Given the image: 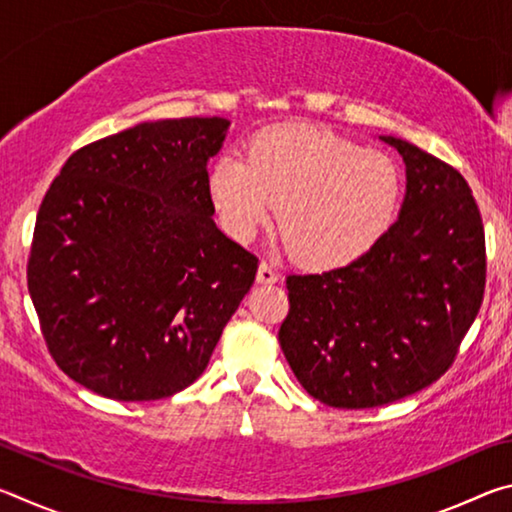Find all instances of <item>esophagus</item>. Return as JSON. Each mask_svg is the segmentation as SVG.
Listing matches in <instances>:
<instances>
[{
  "label": "esophagus",
  "mask_w": 512,
  "mask_h": 512,
  "mask_svg": "<svg viewBox=\"0 0 512 512\" xmlns=\"http://www.w3.org/2000/svg\"><path fill=\"white\" fill-rule=\"evenodd\" d=\"M257 282L259 284H275L277 282L275 268L271 264H266V262L259 264V268H257Z\"/></svg>",
  "instance_id": "obj_1"
}]
</instances>
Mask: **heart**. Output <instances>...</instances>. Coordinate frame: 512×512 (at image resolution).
I'll return each mask as SVG.
<instances>
[{"label": "heart", "mask_w": 512, "mask_h": 512, "mask_svg": "<svg viewBox=\"0 0 512 512\" xmlns=\"http://www.w3.org/2000/svg\"><path fill=\"white\" fill-rule=\"evenodd\" d=\"M207 194L228 235L248 244L280 207V230L296 262L336 268L375 248L402 203V173L384 153L307 124L255 133L244 160L225 155Z\"/></svg>", "instance_id": "1"}]
</instances>
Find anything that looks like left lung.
Listing matches in <instances>:
<instances>
[{
  "label": "left lung",
  "mask_w": 512,
  "mask_h": 512,
  "mask_svg": "<svg viewBox=\"0 0 512 512\" xmlns=\"http://www.w3.org/2000/svg\"><path fill=\"white\" fill-rule=\"evenodd\" d=\"M406 164L400 216L348 266L289 275L280 348L302 388L334 409H372L433 384L456 359L485 289V237L454 167L393 135Z\"/></svg>",
  "instance_id": "left-lung-1"
}]
</instances>
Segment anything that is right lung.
Returning <instances> with one entry per match:
<instances>
[{"label": "right lung", "instance_id": "obj_1", "mask_svg": "<svg viewBox=\"0 0 512 512\" xmlns=\"http://www.w3.org/2000/svg\"><path fill=\"white\" fill-rule=\"evenodd\" d=\"M230 121H144L69 155L40 205L27 266L51 357L119 402L203 375L257 257L212 219L207 162Z\"/></svg>", "mask_w": 512, "mask_h": 512}]
</instances>
